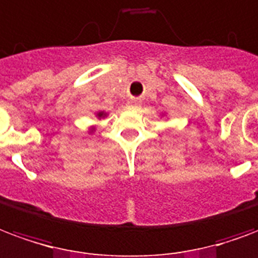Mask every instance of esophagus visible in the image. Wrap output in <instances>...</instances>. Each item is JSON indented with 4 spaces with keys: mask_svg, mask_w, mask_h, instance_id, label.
Instances as JSON below:
<instances>
[{
    "mask_svg": "<svg viewBox=\"0 0 258 258\" xmlns=\"http://www.w3.org/2000/svg\"><path fill=\"white\" fill-rule=\"evenodd\" d=\"M139 106H141V104H139V101L137 100H130L128 102H127V108H128V109L135 110V109H138Z\"/></svg>",
    "mask_w": 258,
    "mask_h": 258,
    "instance_id": "34e87169",
    "label": "esophagus"
}]
</instances>
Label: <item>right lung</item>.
I'll list each match as a JSON object with an SVG mask.
<instances>
[{
	"label": "right lung",
	"instance_id": "obj_1",
	"mask_svg": "<svg viewBox=\"0 0 258 258\" xmlns=\"http://www.w3.org/2000/svg\"><path fill=\"white\" fill-rule=\"evenodd\" d=\"M97 116H98V117H104V116H106V113H104V112H98V113H97Z\"/></svg>",
	"mask_w": 258,
	"mask_h": 258
}]
</instances>
